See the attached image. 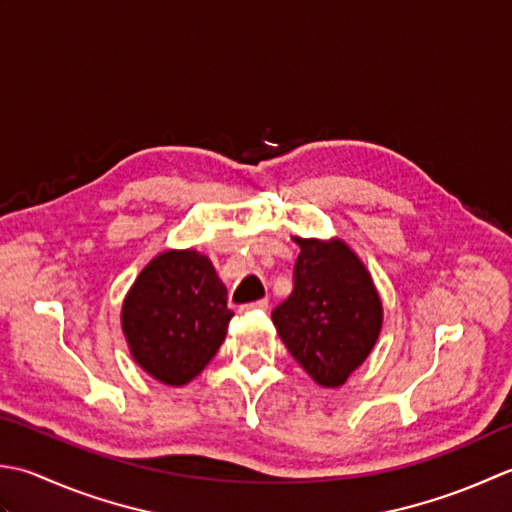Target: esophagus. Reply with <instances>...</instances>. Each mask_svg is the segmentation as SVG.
I'll use <instances>...</instances> for the list:
<instances>
[{"label":"esophagus","mask_w":512,"mask_h":512,"mask_svg":"<svg viewBox=\"0 0 512 512\" xmlns=\"http://www.w3.org/2000/svg\"><path fill=\"white\" fill-rule=\"evenodd\" d=\"M269 307V302H267V298H263V300H256V302H249V305H241V314H247V311H265Z\"/></svg>","instance_id":"esophagus-1"}]
</instances>
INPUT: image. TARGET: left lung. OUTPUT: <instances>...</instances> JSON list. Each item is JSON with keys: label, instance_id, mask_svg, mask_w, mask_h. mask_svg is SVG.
I'll return each instance as SVG.
<instances>
[{"label": "left lung", "instance_id": "left-lung-1", "mask_svg": "<svg viewBox=\"0 0 512 512\" xmlns=\"http://www.w3.org/2000/svg\"><path fill=\"white\" fill-rule=\"evenodd\" d=\"M294 291L271 311L280 340L320 387L336 389L367 360L382 329V302L353 249L333 238H294Z\"/></svg>", "mask_w": 512, "mask_h": 512}]
</instances>
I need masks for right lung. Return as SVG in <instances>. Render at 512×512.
Masks as SVG:
<instances>
[{"instance_id": "add662e5", "label": "right lung", "mask_w": 512, "mask_h": 512, "mask_svg": "<svg viewBox=\"0 0 512 512\" xmlns=\"http://www.w3.org/2000/svg\"><path fill=\"white\" fill-rule=\"evenodd\" d=\"M232 316L212 260L194 249H168L134 280L121 327L143 371L183 387L216 356Z\"/></svg>"}]
</instances>
